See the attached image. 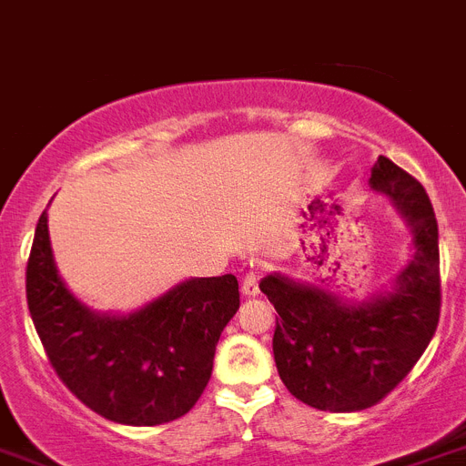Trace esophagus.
I'll return each instance as SVG.
<instances>
[{
  "instance_id": "34e87169",
  "label": "esophagus",
  "mask_w": 466,
  "mask_h": 466,
  "mask_svg": "<svg viewBox=\"0 0 466 466\" xmlns=\"http://www.w3.org/2000/svg\"><path fill=\"white\" fill-rule=\"evenodd\" d=\"M260 279H263V272H260V269L246 272L244 281H241V291H244V296H258V293H260Z\"/></svg>"
}]
</instances>
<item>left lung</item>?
<instances>
[{"label":"left lung","mask_w":466,"mask_h":466,"mask_svg":"<svg viewBox=\"0 0 466 466\" xmlns=\"http://www.w3.org/2000/svg\"><path fill=\"white\" fill-rule=\"evenodd\" d=\"M370 187L389 194L412 227L414 258L396 291L355 308L287 277L260 281L279 315L272 350L281 381L291 396L327 412L384 400L417 365L441 318L439 225L424 187L386 156L374 163Z\"/></svg>","instance_id":"1"}]
</instances>
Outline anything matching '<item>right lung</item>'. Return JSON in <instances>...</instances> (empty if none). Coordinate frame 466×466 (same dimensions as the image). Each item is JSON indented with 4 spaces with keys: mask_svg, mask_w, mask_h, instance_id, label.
Wrapping results in <instances>:
<instances>
[{
    "mask_svg": "<svg viewBox=\"0 0 466 466\" xmlns=\"http://www.w3.org/2000/svg\"><path fill=\"white\" fill-rule=\"evenodd\" d=\"M25 296L58 379L89 410L130 426L166 424L197 405L218 339L239 310V281L222 275L185 281L127 318L94 315L54 268L46 210L27 258Z\"/></svg>",
    "mask_w": 466,
    "mask_h": 466,
    "instance_id": "right-lung-1",
    "label": "right lung"
}]
</instances>
